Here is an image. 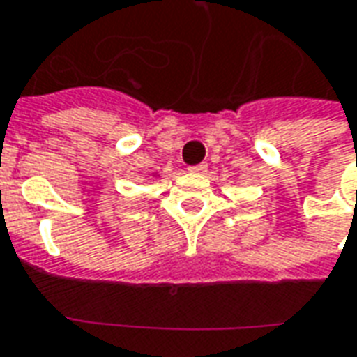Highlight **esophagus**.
<instances>
[{"instance_id":"34e87169","label":"esophagus","mask_w":357,"mask_h":357,"mask_svg":"<svg viewBox=\"0 0 357 357\" xmlns=\"http://www.w3.org/2000/svg\"><path fill=\"white\" fill-rule=\"evenodd\" d=\"M206 170H208V165H206V162H202V165H197V166H191V168H189V172H191V174H204Z\"/></svg>"}]
</instances>
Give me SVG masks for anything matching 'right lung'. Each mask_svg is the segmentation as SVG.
Wrapping results in <instances>:
<instances>
[{
  "mask_svg": "<svg viewBox=\"0 0 357 357\" xmlns=\"http://www.w3.org/2000/svg\"><path fill=\"white\" fill-rule=\"evenodd\" d=\"M157 176H158V174H153V178H157Z\"/></svg>",
  "mask_w": 357,
  "mask_h": 357,
  "instance_id": "right-lung-1",
  "label": "right lung"
}]
</instances>
